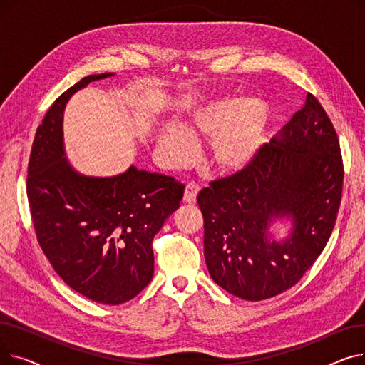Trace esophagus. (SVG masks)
<instances>
[{"mask_svg":"<svg viewBox=\"0 0 365 365\" xmlns=\"http://www.w3.org/2000/svg\"><path fill=\"white\" fill-rule=\"evenodd\" d=\"M200 192V186L194 182H189L185 187V194H183V201L185 202H195L197 195Z\"/></svg>","mask_w":365,"mask_h":365,"instance_id":"obj_1","label":"esophagus"}]
</instances>
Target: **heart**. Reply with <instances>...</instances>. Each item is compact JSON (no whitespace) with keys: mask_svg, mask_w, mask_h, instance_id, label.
I'll return each mask as SVG.
<instances>
[{"mask_svg":"<svg viewBox=\"0 0 365 365\" xmlns=\"http://www.w3.org/2000/svg\"><path fill=\"white\" fill-rule=\"evenodd\" d=\"M262 108L247 99L225 98L197 108L178 127L164 124L157 143L163 155L180 163L189 155L190 138H210L207 158L217 173L232 175L250 165L264 143Z\"/></svg>","mask_w":365,"mask_h":365,"instance_id":"heart-1","label":"heart"}]
</instances>
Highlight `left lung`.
<instances>
[{
	"instance_id": "8db88e82",
	"label": "left lung",
	"mask_w": 365,
	"mask_h": 365,
	"mask_svg": "<svg viewBox=\"0 0 365 365\" xmlns=\"http://www.w3.org/2000/svg\"><path fill=\"white\" fill-rule=\"evenodd\" d=\"M341 185L336 130L308 93L302 110L250 165L198 194L210 277L252 302L290 289L330 238ZM285 221L289 227L279 237L273 225Z\"/></svg>"
}]
</instances>
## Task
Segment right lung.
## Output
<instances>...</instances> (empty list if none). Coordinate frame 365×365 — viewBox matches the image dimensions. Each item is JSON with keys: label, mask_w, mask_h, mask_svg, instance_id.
<instances>
[{"label": "right lung", "mask_w": 365, "mask_h": 365, "mask_svg": "<svg viewBox=\"0 0 365 365\" xmlns=\"http://www.w3.org/2000/svg\"><path fill=\"white\" fill-rule=\"evenodd\" d=\"M113 72L88 75L57 99L38 127L28 167V201L38 242L59 277L103 304L138 296L153 277L152 240L176 212L185 185L130 165L86 176L66 158L63 113L72 96Z\"/></svg>", "instance_id": "1"}]
</instances>
